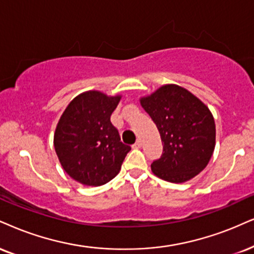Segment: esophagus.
Wrapping results in <instances>:
<instances>
[{
  "label": "esophagus",
  "mask_w": 254,
  "mask_h": 254,
  "mask_svg": "<svg viewBox=\"0 0 254 254\" xmlns=\"http://www.w3.org/2000/svg\"><path fill=\"white\" fill-rule=\"evenodd\" d=\"M141 146H142V142L139 140V141H136L132 147H133V148H140Z\"/></svg>",
  "instance_id": "34e87169"
}]
</instances>
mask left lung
<instances>
[{
  "mask_svg": "<svg viewBox=\"0 0 254 254\" xmlns=\"http://www.w3.org/2000/svg\"><path fill=\"white\" fill-rule=\"evenodd\" d=\"M140 103L158 127L164 145L160 159L151 165L153 173L174 184L199 174L215 147V124L207 106L177 84H165Z\"/></svg>",
  "mask_w": 254,
  "mask_h": 254,
  "instance_id": "obj_1",
  "label": "left lung"
}]
</instances>
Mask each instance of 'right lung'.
<instances>
[{
  "label": "right lung",
  "instance_id": "1",
  "mask_svg": "<svg viewBox=\"0 0 254 254\" xmlns=\"http://www.w3.org/2000/svg\"><path fill=\"white\" fill-rule=\"evenodd\" d=\"M121 95L84 92L70 101L54 134V147L65 173L86 186H101L121 170L130 146L121 142L111 115Z\"/></svg>",
  "mask_w": 254,
  "mask_h": 254
}]
</instances>
